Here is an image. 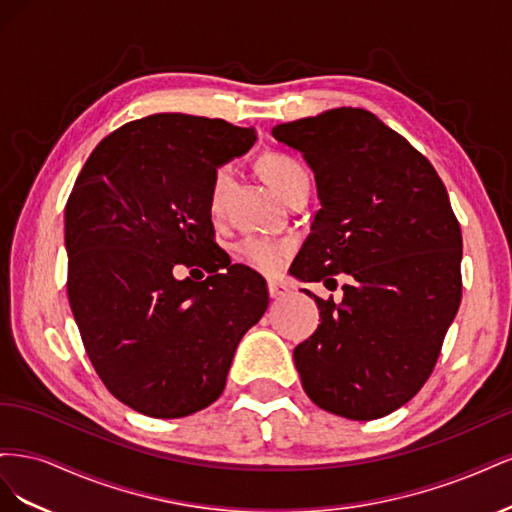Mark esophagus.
Here are the masks:
<instances>
[{"mask_svg": "<svg viewBox=\"0 0 512 512\" xmlns=\"http://www.w3.org/2000/svg\"><path fill=\"white\" fill-rule=\"evenodd\" d=\"M288 294V286L284 282H277V280H269V297L271 299H282Z\"/></svg>", "mask_w": 512, "mask_h": 512, "instance_id": "1", "label": "esophagus"}]
</instances>
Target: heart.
<instances>
[{
  "mask_svg": "<svg viewBox=\"0 0 512 512\" xmlns=\"http://www.w3.org/2000/svg\"><path fill=\"white\" fill-rule=\"evenodd\" d=\"M260 168L271 188L280 196L290 188L292 183H297L299 179H309L305 166L299 160L286 156V153H269L267 158H262ZM230 175L232 170L228 166L218 168V173H215L213 185H211V205H218L222 196L226 194ZM288 250H290L288 243L262 239V237H247L239 243L241 258L245 262H250L252 267L267 273L277 271L284 265Z\"/></svg>",
  "mask_w": 512,
  "mask_h": 512,
  "instance_id": "1",
  "label": "heart"
}]
</instances>
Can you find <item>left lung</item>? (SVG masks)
I'll return each instance as SVG.
<instances>
[{
  "label": "left lung",
  "instance_id": "obj_1",
  "mask_svg": "<svg viewBox=\"0 0 512 512\" xmlns=\"http://www.w3.org/2000/svg\"><path fill=\"white\" fill-rule=\"evenodd\" d=\"M271 134L301 153L320 200L292 275H348L339 303L305 290L322 322L292 354L303 389L352 421L391 414L421 391L461 301V230L444 183L365 108H331Z\"/></svg>",
  "mask_w": 512,
  "mask_h": 512
}]
</instances>
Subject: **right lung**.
Masks as SVG:
<instances>
[{
  "mask_svg": "<svg viewBox=\"0 0 512 512\" xmlns=\"http://www.w3.org/2000/svg\"><path fill=\"white\" fill-rule=\"evenodd\" d=\"M254 128L158 113L94 149L66 205L68 299L91 365L121 404L153 418L211 406L241 337L267 312V282L213 241L218 168ZM179 261L205 283L177 281Z\"/></svg>",
  "mask_w": 512,
  "mask_h": 512,
  "instance_id": "1",
  "label": "right lung"
}]
</instances>
